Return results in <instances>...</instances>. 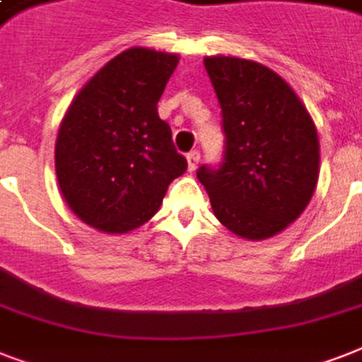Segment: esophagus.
I'll list each match as a JSON object with an SVG mask.
<instances>
[{"label": "esophagus", "mask_w": 362, "mask_h": 362, "mask_svg": "<svg viewBox=\"0 0 362 362\" xmlns=\"http://www.w3.org/2000/svg\"><path fill=\"white\" fill-rule=\"evenodd\" d=\"M199 159H201V153L197 150H193V152L187 153V169L195 170L199 165Z\"/></svg>", "instance_id": "1"}]
</instances>
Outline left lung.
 Listing matches in <instances>:
<instances>
[{"instance_id":"left-lung-1","label":"left lung","mask_w":362,"mask_h":362,"mask_svg":"<svg viewBox=\"0 0 362 362\" xmlns=\"http://www.w3.org/2000/svg\"><path fill=\"white\" fill-rule=\"evenodd\" d=\"M221 107L226 133L218 167L201 165L197 178L214 216L235 235L263 240L303 214L320 176L314 122L274 71L250 59H204Z\"/></svg>"}]
</instances>
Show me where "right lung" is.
<instances>
[{
    "mask_svg": "<svg viewBox=\"0 0 362 362\" xmlns=\"http://www.w3.org/2000/svg\"><path fill=\"white\" fill-rule=\"evenodd\" d=\"M176 64V54L129 48L71 103L56 141V176L71 210L88 226L105 233L141 227L187 169L158 115Z\"/></svg>",
    "mask_w": 362,
    "mask_h": 362,
    "instance_id": "add662e5",
    "label": "right lung"
}]
</instances>
